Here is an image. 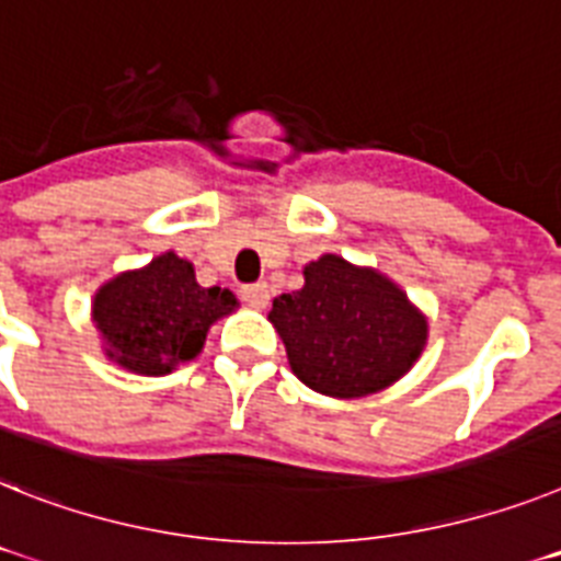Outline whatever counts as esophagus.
<instances>
[{
  "label": "esophagus",
  "instance_id": "1",
  "mask_svg": "<svg viewBox=\"0 0 561 561\" xmlns=\"http://www.w3.org/2000/svg\"><path fill=\"white\" fill-rule=\"evenodd\" d=\"M239 296H242L244 302L251 305V308H265L271 302V288H267L265 282H256V285H242L239 288Z\"/></svg>",
  "mask_w": 561,
  "mask_h": 561
}]
</instances>
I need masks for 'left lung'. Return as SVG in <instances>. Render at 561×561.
Returning a JSON list of instances; mask_svg holds the SVG:
<instances>
[{"label":"left lung","instance_id":"left-lung-1","mask_svg":"<svg viewBox=\"0 0 561 561\" xmlns=\"http://www.w3.org/2000/svg\"><path fill=\"white\" fill-rule=\"evenodd\" d=\"M290 368L324 397H368L413 368L427 322L408 296L368 267L322 256L305 267V288L273 299Z\"/></svg>","mask_w":561,"mask_h":561}]
</instances>
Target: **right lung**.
Returning <instances> with one entry per match:
<instances>
[{"label":"right lung","mask_w":561,"mask_h":561,"mask_svg":"<svg viewBox=\"0 0 561 561\" xmlns=\"http://www.w3.org/2000/svg\"><path fill=\"white\" fill-rule=\"evenodd\" d=\"M237 308L228 288H202L193 265L162 253L148 267L122 273L96 294L93 322L107 356L145 376L171 374L205 345L208 328Z\"/></svg>","instance_id":"add662e5"}]
</instances>
